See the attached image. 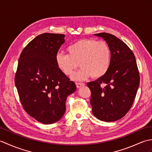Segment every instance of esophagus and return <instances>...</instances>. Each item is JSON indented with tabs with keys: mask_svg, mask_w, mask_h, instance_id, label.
I'll return each mask as SVG.
<instances>
[{
	"mask_svg": "<svg viewBox=\"0 0 152 152\" xmlns=\"http://www.w3.org/2000/svg\"><path fill=\"white\" fill-rule=\"evenodd\" d=\"M76 85L77 88H82V86H85V84L83 83H76Z\"/></svg>",
	"mask_w": 152,
	"mask_h": 152,
	"instance_id": "esophagus-1",
	"label": "esophagus"
}]
</instances>
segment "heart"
Segmentation results:
<instances>
[{"label":"heart","instance_id":"1","mask_svg":"<svg viewBox=\"0 0 152 152\" xmlns=\"http://www.w3.org/2000/svg\"><path fill=\"white\" fill-rule=\"evenodd\" d=\"M68 55L58 53L56 63L64 75L70 76L79 66L81 69L74 74L72 79L82 81L92 76L99 78L107 72L111 63V51L104 41L81 39L67 48Z\"/></svg>","mask_w":152,"mask_h":152}]
</instances>
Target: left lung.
<instances>
[{
	"mask_svg": "<svg viewBox=\"0 0 152 152\" xmlns=\"http://www.w3.org/2000/svg\"><path fill=\"white\" fill-rule=\"evenodd\" d=\"M106 41L111 51V63L104 76L88 82L90 104L97 119L106 122L117 121L131 108L140 83L135 57L130 48L114 35L95 34Z\"/></svg>",
	"mask_w": 152,
	"mask_h": 152,
	"instance_id": "left-lung-1",
	"label": "left lung"
}]
</instances>
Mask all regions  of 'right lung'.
<instances>
[{
    "instance_id": "add662e5",
    "label": "right lung",
    "mask_w": 152,
    "mask_h": 152,
    "mask_svg": "<svg viewBox=\"0 0 152 152\" xmlns=\"http://www.w3.org/2000/svg\"><path fill=\"white\" fill-rule=\"evenodd\" d=\"M64 37L38 35L24 48L18 60L15 84L20 101L27 114L43 124L62 118L67 96L76 90L74 82L56 65V56Z\"/></svg>"
}]
</instances>
